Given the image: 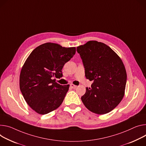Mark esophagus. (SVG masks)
<instances>
[{
  "mask_svg": "<svg viewBox=\"0 0 146 146\" xmlns=\"http://www.w3.org/2000/svg\"><path fill=\"white\" fill-rule=\"evenodd\" d=\"M70 87H71L72 88H73V89H75V88H77V86H75V85L73 84H71L70 85Z\"/></svg>",
  "mask_w": 146,
  "mask_h": 146,
  "instance_id": "obj_1",
  "label": "esophagus"
}]
</instances>
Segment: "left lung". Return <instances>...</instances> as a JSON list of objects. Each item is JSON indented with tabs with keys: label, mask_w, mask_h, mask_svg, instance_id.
Segmentation results:
<instances>
[{
	"label": "left lung",
	"mask_w": 146,
	"mask_h": 146,
	"mask_svg": "<svg viewBox=\"0 0 146 146\" xmlns=\"http://www.w3.org/2000/svg\"><path fill=\"white\" fill-rule=\"evenodd\" d=\"M82 59L86 77L93 83L81 99L85 107L97 114L113 110L122 100L126 84L125 66L108 45L90 41L77 47Z\"/></svg>",
	"instance_id": "obj_1"
}]
</instances>
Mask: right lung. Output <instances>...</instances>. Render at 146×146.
Wrapping results in <instances>:
<instances>
[{"label":"right lung","instance_id":"obj_1","mask_svg":"<svg viewBox=\"0 0 146 146\" xmlns=\"http://www.w3.org/2000/svg\"><path fill=\"white\" fill-rule=\"evenodd\" d=\"M76 48L45 43L34 49L25 62L20 76V88L26 102L39 114L58 108L69 90L55 78L63 76L64 64L74 55Z\"/></svg>","mask_w":146,"mask_h":146}]
</instances>
